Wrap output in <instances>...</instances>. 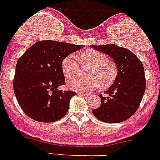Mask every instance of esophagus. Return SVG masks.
Wrapping results in <instances>:
<instances>
[{
    "label": "esophagus",
    "mask_w": 160,
    "mask_h": 160,
    "mask_svg": "<svg viewBox=\"0 0 160 160\" xmlns=\"http://www.w3.org/2000/svg\"><path fill=\"white\" fill-rule=\"evenodd\" d=\"M77 94L81 95V96H84V97H88V94H86V93H84V92H77Z\"/></svg>",
    "instance_id": "esophagus-1"
}]
</instances>
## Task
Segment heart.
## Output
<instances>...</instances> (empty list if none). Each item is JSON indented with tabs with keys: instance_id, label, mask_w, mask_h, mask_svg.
I'll return each instance as SVG.
<instances>
[{
	"instance_id": "heart-1",
	"label": "heart",
	"mask_w": 160,
	"mask_h": 160,
	"mask_svg": "<svg viewBox=\"0 0 160 160\" xmlns=\"http://www.w3.org/2000/svg\"><path fill=\"white\" fill-rule=\"evenodd\" d=\"M80 62L85 67L92 68L88 73L89 79H74L79 73V65L73 56H68L62 63V69L68 81V86L77 92H89L98 86L101 88H109L117 76V68L115 64L108 62L105 54L98 51L88 49L79 55Z\"/></svg>"
}]
</instances>
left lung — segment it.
Segmentation results:
<instances>
[{"label": "left lung", "instance_id": "left-lung-1", "mask_svg": "<svg viewBox=\"0 0 160 160\" xmlns=\"http://www.w3.org/2000/svg\"><path fill=\"white\" fill-rule=\"evenodd\" d=\"M114 60L117 76L101 98V106L92 109L95 117L105 123H120L133 115L140 105L146 89V78L142 62L129 49L114 44L90 45Z\"/></svg>", "mask_w": 160, "mask_h": 160}]
</instances>
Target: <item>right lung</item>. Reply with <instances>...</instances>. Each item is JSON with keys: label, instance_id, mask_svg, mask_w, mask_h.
<instances>
[{"label": "right lung", "instance_id": "add662e5", "mask_svg": "<svg viewBox=\"0 0 160 160\" xmlns=\"http://www.w3.org/2000/svg\"><path fill=\"white\" fill-rule=\"evenodd\" d=\"M84 45L41 41L18 58L14 78L16 98L24 113L39 122L50 123L68 113L70 100L76 94L58 90L65 84L62 63Z\"/></svg>", "mask_w": 160, "mask_h": 160}]
</instances>
